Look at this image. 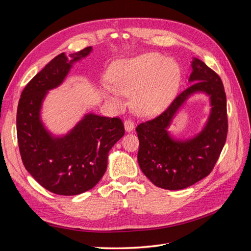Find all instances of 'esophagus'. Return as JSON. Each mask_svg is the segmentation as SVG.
Segmentation results:
<instances>
[{"instance_id":"34e87169","label":"esophagus","mask_w":251,"mask_h":251,"mask_svg":"<svg viewBox=\"0 0 251 251\" xmlns=\"http://www.w3.org/2000/svg\"><path fill=\"white\" fill-rule=\"evenodd\" d=\"M125 130L126 132H132L134 130V123L132 120H126L125 121Z\"/></svg>"}]
</instances>
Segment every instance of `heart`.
Wrapping results in <instances>:
<instances>
[{
    "label": "heart",
    "mask_w": 251,
    "mask_h": 251,
    "mask_svg": "<svg viewBox=\"0 0 251 251\" xmlns=\"http://www.w3.org/2000/svg\"><path fill=\"white\" fill-rule=\"evenodd\" d=\"M109 79L112 86L102 87L107 100L120 107L123 95H132L134 111L147 117L160 112L176 95L181 72L176 60L147 52L117 60L109 71Z\"/></svg>",
    "instance_id": "obj_1"
}]
</instances>
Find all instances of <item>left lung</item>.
<instances>
[{
	"label": "left lung",
	"instance_id": "8db88e82",
	"mask_svg": "<svg viewBox=\"0 0 251 251\" xmlns=\"http://www.w3.org/2000/svg\"><path fill=\"white\" fill-rule=\"evenodd\" d=\"M188 82L191 85L162 114L136 127L142 173L156 186L171 191L186 188L208 176L221 154L228 130L226 95L219 75L194 57ZM197 93L210 98L212 108L207 123L192 139H174L168 132L171 121L188 98Z\"/></svg>",
	"mask_w": 251,
	"mask_h": 251
}]
</instances>
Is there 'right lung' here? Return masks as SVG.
Returning <instances> with one entry per match:
<instances>
[{"instance_id": "obj_1", "label": "right lung", "mask_w": 251, "mask_h": 251, "mask_svg": "<svg viewBox=\"0 0 251 251\" xmlns=\"http://www.w3.org/2000/svg\"><path fill=\"white\" fill-rule=\"evenodd\" d=\"M92 47L70 54L60 53L45 66L23 90L17 113V134L23 164L47 189L74 196L93 188L107 170L109 151L125 135L119 118L86 114L62 136L49 132L41 117L50 90L60 86L74 63L88 56Z\"/></svg>"}]
</instances>
